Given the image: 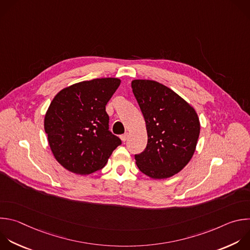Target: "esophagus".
Segmentation results:
<instances>
[{"instance_id":"esophagus-1","label":"esophagus","mask_w":250,"mask_h":250,"mask_svg":"<svg viewBox=\"0 0 250 250\" xmlns=\"http://www.w3.org/2000/svg\"><path fill=\"white\" fill-rule=\"evenodd\" d=\"M127 137H128V134H127V133H125V134H122V135H121V139H122V141H123V142L126 141Z\"/></svg>"}]
</instances>
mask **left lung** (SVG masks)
<instances>
[{
  "label": "left lung",
  "mask_w": 250,
  "mask_h": 250,
  "mask_svg": "<svg viewBox=\"0 0 250 250\" xmlns=\"http://www.w3.org/2000/svg\"><path fill=\"white\" fill-rule=\"evenodd\" d=\"M131 88L148 136L145 150L134 156L137 167L155 180L171 178L186 167L195 152L199 118L192 106L157 81L134 79Z\"/></svg>",
  "instance_id": "obj_1"
}]
</instances>
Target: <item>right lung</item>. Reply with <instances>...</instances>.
I'll use <instances>...</instances> for the list:
<instances>
[{
    "label": "right lung",
    "mask_w": 250,
    "mask_h": 250,
    "mask_svg": "<svg viewBox=\"0 0 250 250\" xmlns=\"http://www.w3.org/2000/svg\"><path fill=\"white\" fill-rule=\"evenodd\" d=\"M121 84L114 77L81 81L52 100L44 128L55 159L67 171L86 176L101 170L122 143L109 130L106 105Z\"/></svg>",
    "instance_id": "right-lung-1"
}]
</instances>
